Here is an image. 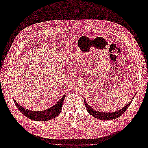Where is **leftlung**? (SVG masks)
<instances>
[{"label": "left lung", "instance_id": "obj_1", "mask_svg": "<svg viewBox=\"0 0 148 148\" xmlns=\"http://www.w3.org/2000/svg\"><path fill=\"white\" fill-rule=\"evenodd\" d=\"M133 98L131 100V101L128 103L126 106H125L123 108L120 109V110H119V111L113 112H105L96 111L95 110H94V109H93L92 108L89 106L88 103H86V102L85 101V99H84V103L85 105L86 110L90 114L92 115V117H94L96 119L101 120H111L115 119L119 117L120 116H121V115L126 111L128 107H130L131 102L133 100Z\"/></svg>", "mask_w": 148, "mask_h": 148}]
</instances>
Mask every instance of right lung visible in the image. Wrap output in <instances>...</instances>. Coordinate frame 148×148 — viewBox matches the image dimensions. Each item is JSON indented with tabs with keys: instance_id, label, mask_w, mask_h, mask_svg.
Masks as SVG:
<instances>
[{
	"instance_id": "obj_1",
	"label": "right lung",
	"mask_w": 148,
	"mask_h": 148,
	"mask_svg": "<svg viewBox=\"0 0 148 148\" xmlns=\"http://www.w3.org/2000/svg\"><path fill=\"white\" fill-rule=\"evenodd\" d=\"M65 95H64L60 99V100L54 106H51L48 109H47L45 110H43L40 111H34L28 110V109L25 108L24 107H22L20 105H18L14 100V99L13 100L17 109H18V110L20 111L21 112H22V114H23L25 116H26L27 117L32 120L46 121L54 119L57 116H58V115L61 112L63 100L65 97Z\"/></svg>"
}]
</instances>
